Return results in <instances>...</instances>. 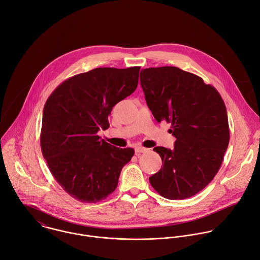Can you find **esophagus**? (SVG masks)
<instances>
[{"mask_svg":"<svg viewBox=\"0 0 260 260\" xmlns=\"http://www.w3.org/2000/svg\"><path fill=\"white\" fill-rule=\"evenodd\" d=\"M147 151H148V149H147V148H144V147H137V148L135 149V152H136L137 155H139V154H141V153H146Z\"/></svg>","mask_w":260,"mask_h":260,"instance_id":"1","label":"esophagus"}]
</instances>
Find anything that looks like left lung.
<instances>
[{"label":"left lung","instance_id":"8db88e82","mask_svg":"<svg viewBox=\"0 0 260 260\" xmlns=\"http://www.w3.org/2000/svg\"><path fill=\"white\" fill-rule=\"evenodd\" d=\"M141 86L158 122L171 123L172 150L155 147L163 166L149 178L164 198L183 200L202 191L215 177L230 142L224 102L214 86L178 67L143 69Z\"/></svg>","mask_w":260,"mask_h":260}]
</instances>
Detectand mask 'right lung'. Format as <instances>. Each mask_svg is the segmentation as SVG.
<instances>
[{"instance_id":"1","label":"right lung","mask_w":260,"mask_h":260,"mask_svg":"<svg viewBox=\"0 0 260 260\" xmlns=\"http://www.w3.org/2000/svg\"><path fill=\"white\" fill-rule=\"evenodd\" d=\"M139 66L99 67L59 84L43 112L41 148L63 190L84 203L106 199L117 187L122 167L135 154L101 140L114 105L138 86Z\"/></svg>"}]
</instances>
